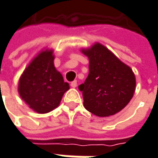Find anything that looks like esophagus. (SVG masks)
<instances>
[{
  "label": "esophagus",
  "instance_id": "obj_1",
  "mask_svg": "<svg viewBox=\"0 0 158 158\" xmlns=\"http://www.w3.org/2000/svg\"><path fill=\"white\" fill-rule=\"evenodd\" d=\"M70 86H71L72 88H76V86H77V82H76V80H75V81H73V82H71V83H70Z\"/></svg>",
  "mask_w": 158,
  "mask_h": 158
}]
</instances>
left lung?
<instances>
[{
  "instance_id": "obj_1",
  "label": "left lung",
  "mask_w": 158,
  "mask_h": 158,
  "mask_svg": "<svg viewBox=\"0 0 158 158\" xmlns=\"http://www.w3.org/2000/svg\"><path fill=\"white\" fill-rule=\"evenodd\" d=\"M82 52L89 60L88 77L78 87L82 92L84 107L99 117L121 111L135 89L132 69L98 43Z\"/></svg>"
}]
</instances>
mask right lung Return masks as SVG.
Here are the masks:
<instances>
[{
  "label": "right lung",
  "instance_id": "add662e5",
  "mask_svg": "<svg viewBox=\"0 0 158 158\" xmlns=\"http://www.w3.org/2000/svg\"><path fill=\"white\" fill-rule=\"evenodd\" d=\"M52 50L40 52L23 71L18 84L22 99L32 110L46 113L56 108L64 93L69 89V83L55 69Z\"/></svg>",
  "mask_w": 158,
  "mask_h": 158
}]
</instances>
